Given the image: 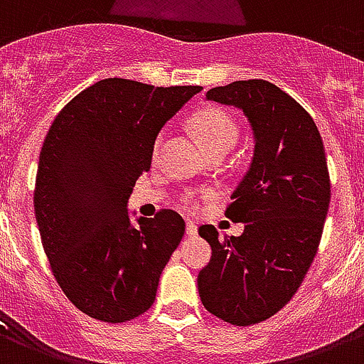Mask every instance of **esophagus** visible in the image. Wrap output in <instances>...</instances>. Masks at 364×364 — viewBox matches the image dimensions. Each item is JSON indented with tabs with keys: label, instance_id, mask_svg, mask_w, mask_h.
I'll return each instance as SVG.
<instances>
[{
	"label": "esophagus",
	"instance_id": "esophagus-1",
	"mask_svg": "<svg viewBox=\"0 0 364 364\" xmlns=\"http://www.w3.org/2000/svg\"><path fill=\"white\" fill-rule=\"evenodd\" d=\"M186 235H188V237H197V225L196 223H191V222H188V225H186Z\"/></svg>",
	"mask_w": 364,
	"mask_h": 364
}]
</instances>
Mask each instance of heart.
Listing matches in <instances>:
<instances>
[{"label":"heart","mask_w":364,"mask_h":364,"mask_svg":"<svg viewBox=\"0 0 364 364\" xmlns=\"http://www.w3.org/2000/svg\"><path fill=\"white\" fill-rule=\"evenodd\" d=\"M193 132H196L197 139L203 142V146L206 148V152L210 150H216V148H229L231 150L235 141H237L238 129L237 124L232 120L228 112L218 109H208L203 110L193 118ZM164 142V133L156 139V144H154V150L158 152V148L161 146ZM184 205L188 208H193L196 206V196L193 193H186L182 197Z\"/></svg>","instance_id":"b5f03b06"}]
</instances>
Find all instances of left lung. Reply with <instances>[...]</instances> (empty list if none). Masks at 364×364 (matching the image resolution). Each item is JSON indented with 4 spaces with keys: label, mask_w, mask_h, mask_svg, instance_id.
<instances>
[{
    "label": "left lung",
    "mask_w": 364,
    "mask_h": 364,
    "mask_svg": "<svg viewBox=\"0 0 364 364\" xmlns=\"http://www.w3.org/2000/svg\"><path fill=\"white\" fill-rule=\"evenodd\" d=\"M206 100L242 110L254 135V158L225 210L244 232L220 240L212 225L199 229L212 248L197 276L203 306L244 327L274 316L301 287L329 210V171L310 114L274 84L237 80Z\"/></svg>",
    "instance_id": "left-lung-1"
}]
</instances>
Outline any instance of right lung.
I'll return each mask as SVG.
<instances>
[{
  "label": "right lung",
  "mask_w": 364,
  "mask_h": 364,
  "mask_svg": "<svg viewBox=\"0 0 364 364\" xmlns=\"http://www.w3.org/2000/svg\"><path fill=\"white\" fill-rule=\"evenodd\" d=\"M200 90L105 78L73 97L46 133L35 220L58 286L90 318L122 323L156 301L186 223L174 210L133 223L127 200L161 127Z\"/></svg>",
  "instance_id": "1"
}]
</instances>
